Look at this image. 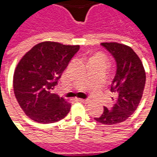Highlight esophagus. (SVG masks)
Listing matches in <instances>:
<instances>
[{
  "label": "esophagus",
  "instance_id": "1",
  "mask_svg": "<svg viewBox=\"0 0 157 157\" xmlns=\"http://www.w3.org/2000/svg\"><path fill=\"white\" fill-rule=\"evenodd\" d=\"M78 101L81 102H83V103H88V102H90V101L87 100V99H82V98H79Z\"/></svg>",
  "mask_w": 157,
  "mask_h": 157
}]
</instances>
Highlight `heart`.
<instances>
[{
	"mask_svg": "<svg viewBox=\"0 0 157 157\" xmlns=\"http://www.w3.org/2000/svg\"><path fill=\"white\" fill-rule=\"evenodd\" d=\"M91 60L99 62V63H102V64H104V65H107V63H108V59L106 58V56L101 54V53H98L94 57H92Z\"/></svg>",
	"mask_w": 157,
	"mask_h": 157,
	"instance_id": "obj_1",
	"label": "heart"
}]
</instances>
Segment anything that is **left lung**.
Returning <instances> with one entry per match:
<instances>
[{"mask_svg": "<svg viewBox=\"0 0 157 157\" xmlns=\"http://www.w3.org/2000/svg\"><path fill=\"white\" fill-rule=\"evenodd\" d=\"M102 47L114 58L117 70L110 91L115 95L111 109L104 107L103 113L94 118L102 124H116L126 120L138 108L145 84V71L140 59L127 45L102 43Z\"/></svg>", "mask_w": 157, "mask_h": 157, "instance_id": "obj_1", "label": "left lung"}]
</instances>
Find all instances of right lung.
<instances>
[{
	"instance_id": "add662e5",
	"label": "right lung",
	"mask_w": 157,
	"mask_h": 157,
	"mask_svg": "<svg viewBox=\"0 0 157 157\" xmlns=\"http://www.w3.org/2000/svg\"><path fill=\"white\" fill-rule=\"evenodd\" d=\"M79 45L42 42L27 52L16 67L13 89L21 109L33 121L51 124L68 114L71 103L53 93Z\"/></svg>"
}]
</instances>
